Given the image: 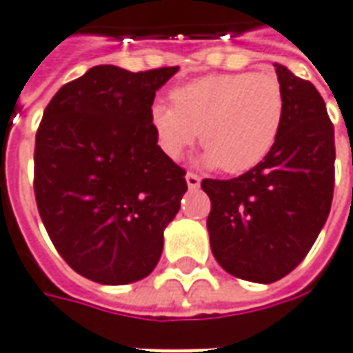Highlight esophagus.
Returning <instances> with one entry per match:
<instances>
[{"label":"esophagus","instance_id":"1","mask_svg":"<svg viewBox=\"0 0 353 353\" xmlns=\"http://www.w3.org/2000/svg\"><path fill=\"white\" fill-rule=\"evenodd\" d=\"M185 179H187V185H189V189H199V185H201V177L196 176V174H193V172H187Z\"/></svg>","mask_w":353,"mask_h":353}]
</instances>
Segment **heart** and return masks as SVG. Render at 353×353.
<instances>
[{"label": "heart", "mask_w": 353, "mask_h": 353, "mask_svg": "<svg viewBox=\"0 0 353 353\" xmlns=\"http://www.w3.org/2000/svg\"><path fill=\"white\" fill-rule=\"evenodd\" d=\"M172 103L152 105L149 114L164 154L179 160L201 132L204 162L233 176L270 157L287 110L279 80L256 72L202 76L172 91Z\"/></svg>", "instance_id": "b5f03b06"}]
</instances>
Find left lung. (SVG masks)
Here are the masks:
<instances>
[{
  "mask_svg": "<svg viewBox=\"0 0 353 353\" xmlns=\"http://www.w3.org/2000/svg\"><path fill=\"white\" fill-rule=\"evenodd\" d=\"M287 110L279 141L260 166L233 179H202L214 258L239 279L273 283L305 258L329 218L334 125L315 85L275 63Z\"/></svg>",
  "mask_w": 353,
  "mask_h": 353,
  "instance_id": "8db88e82",
  "label": "left lung"
}]
</instances>
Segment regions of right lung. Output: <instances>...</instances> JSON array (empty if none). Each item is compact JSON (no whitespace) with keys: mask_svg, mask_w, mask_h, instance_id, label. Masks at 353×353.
<instances>
[{"mask_svg":"<svg viewBox=\"0 0 353 353\" xmlns=\"http://www.w3.org/2000/svg\"><path fill=\"white\" fill-rule=\"evenodd\" d=\"M176 72L93 66L43 110L36 204L57 252L85 279L128 285L159 263L187 181L157 145L149 114L157 90Z\"/></svg>","mask_w":353,"mask_h":353,"instance_id":"add662e5","label":"right lung"}]
</instances>
